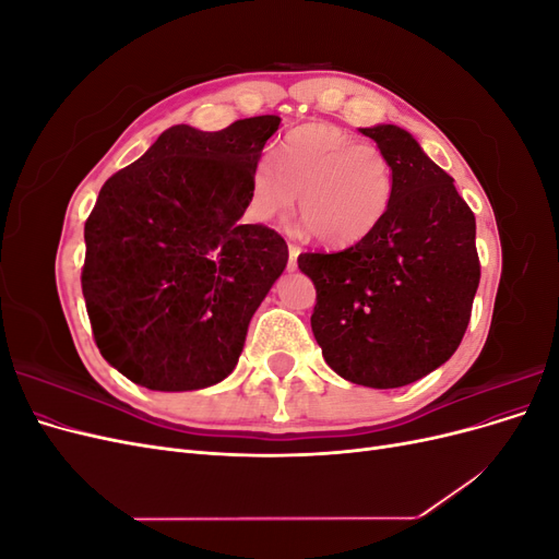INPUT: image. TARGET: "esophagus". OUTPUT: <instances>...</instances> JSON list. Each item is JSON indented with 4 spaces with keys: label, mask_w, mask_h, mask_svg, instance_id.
<instances>
[{
    "label": "esophagus",
    "mask_w": 559,
    "mask_h": 559,
    "mask_svg": "<svg viewBox=\"0 0 559 559\" xmlns=\"http://www.w3.org/2000/svg\"><path fill=\"white\" fill-rule=\"evenodd\" d=\"M298 253H300V247L298 245H289V270L298 267Z\"/></svg>",
    "instance_id": "esophagus-1"
}]
</instances>
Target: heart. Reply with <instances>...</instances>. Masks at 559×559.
Returning a JSON list of instances; mask_svg holds the SVG:
<instances>
[{"label": "heart", "instance_id": "1", "mask_svg": "<svg viewBox=\"0 0 559 559\" xmlns=\"http://www.w3.org/2000/svg\"><path fill=\"white\" fill-rule=\"evenodd\" d=\"M294 195L298 218L317 242L347 247L368 238L384 218L394 173L376 144L329 123H308L286 134L273 163L261 158L253 167L247 214L253 222L284 218Z\"/></svg>", "mask_w": 559, "mask_h": 559}]
</instances>
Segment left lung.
Instances as JSON below:
<instances>
[{
    "instance_id": "obj_1",
    "label": "left lung",
    "mask_w": 559,
    "mask_h": 559,
    "mask_svg": "<svg viewBox=\"0 0 559 559\" xmlns=\"http://www.w3.org/2000/svg\"><path fill=\"white\" fill-rule=\"evenodd\" d=\"M394 173L378 228L343 251H308L310 324L326 364L364 386L394 389L443 366L466 333L480 282L476 216L411 132L361 128Z\"/></svg>"
}]
</instances>
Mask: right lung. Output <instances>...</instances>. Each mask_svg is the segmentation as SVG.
<instances>
[{"instance_id": "right-lung-1", "label": "right lung", "mask_w": 559, "mask_h": 559, "mask_svg": "<svg viewBox=\"0 0 559 559\" xmlns=\"http://www.w3.org/2000/svg\"><path fill=\"white\" fill-rule=\"evenodd\" d=\"M280 116L218 132L173 126L109 177L88 216L81 289L99 354L154 392H191L238 366L249 321L289 249L240 224Z\"/></svg>"}]
</instances>
